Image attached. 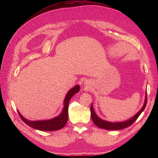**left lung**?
I'll use <instances>...</instances> for the list:
<instances>
[{
    "mask_svg": "<svg viewBox=\"0 0 158 158\" xmlns=\"http://www.w3.org/2000/svg\"><path fill=\"white\" fill-rule=\"evenodd\" d=\"M147 104V95L146 96V99L144 101V104L142 109L138 112V113L135 115L133 118L130 119L129 120L125 121V122H121V123H110L107 121H105L100 119L95 113V112L93 109V103L91 106V119L93 121V123L99 128L104 129L106 130H118V129H124L126 127H127L130 126H131L135 121H136V119L138 118L139 115L141 114V112L144 110V109L146 107V106Z\"/></svg>",
    "mask_w": 158,
    "mask_h": 158,
    "instance_id": "8db88e82",
    "label": "left lung"
}]
</instances>
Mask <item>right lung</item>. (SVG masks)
<instances>
[{
  "instance_id": "right-lung-1",
  "label": "right lung",
  "mask_w": 158,
  "mask_h": 158,
  "mask_svg": "<svg viewBox=\"0 0 158 158\" xmlns=\"http://www.w3.org/2000/svg\"><path fill=\"white\" fill-rule=\"evenodd\" d=\"M80 90V87L77 85L72 88L70 91L67 94L65 99H64V107L62 110L61 114L50 120L46 121H31L26 119L22 116L19 112H18L19 115L21 119L26 124L29 126L34 128L35 129H38L40 131H57L62 129L64 127L65 124L68 120V105L69 102L71 98L77 93H78Z\"/></svg>"
}]
</instances>
